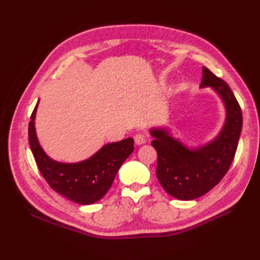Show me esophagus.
<instances>
[{
  "label": "esophagus",
  "instance_id": "esophagus-1",
  "mask_svg": "<svg viewBox=\"0 0 260 260\" xmlns=\"http://www.w3.org/2000/svg\"><path fill=\"white\" fill-rule=\"evenodd\" d=\"M147 140H148V137H147V135H145V134L139 133V134H136V135L134 136V141H135V143H136L137 145L145 144V143L147 142Z\"/></svg>",
  "mask_w": 260,
  "mask_h": 260
}]
</instances>
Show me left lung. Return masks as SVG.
I'll list each match as a JSON object with an SVG mask.
<instances>
[{"mask_svg":"<svg viewBox=\"0 0 260 260\" xmlns=\"http://www.w3.org/2000/svg\"><path fill=\"white\" fill-rule=\"evenodd\" d=\"M201 87H212L224 103L223 128L207 145L187 148L167 129H152V146L157 152L156 176L163 189L179 200H193L212 189L228 172L238 147L242 128L239 103L229 85L202 67Z\"/></svg>","mask_w":260,"mask_h":260,"instance_id":"left-lung-1","label":"left lung"}]
</instances>
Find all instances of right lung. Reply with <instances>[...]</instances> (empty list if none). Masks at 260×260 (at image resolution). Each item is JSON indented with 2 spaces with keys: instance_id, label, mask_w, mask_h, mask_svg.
<instances>
[{
  "instance_id": "obj_1",
  "label": "right lung",
  "mask_w": 260,
  "mask_h": 260,
  "mask_svg": "<svg viewBox=\"0 0 260 260\" xmlns=\"http://www.w3.org/2000/svg\"><path fill=\"white\" fill-rule=\"evenodd\" d=\"M38 104L29 123V143L38 169L48 184L59 194L79 204H91L106 194L121 164L134 151V140L109 143L79 163H60L49 157L37 139L35 118Z\"/></svg>"
}]
</instances>
